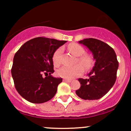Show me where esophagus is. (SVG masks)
I'll return each instance as SVG.
<instances>
[{
    "label": "esophagus",
    "mask_w": 131,
    "mask_h": 131,
    "mask_svg": "<svg viewBox=\"0 0 131 131\" xmlns=\"http://www.w3.org/2000/svg\"><path fill=\"white\" fill-rule=\"evenodd\" d=\"M63 82H72V80H70V79H63Z\"/></svg>",
    "instance_id": "34e87169"
}]
</instances>
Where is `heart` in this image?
Listing matches in <instances>:
<instances>
[{
	"label": "heart",
	"mask_w": 131,
	"mask_h": 131,
	"mask_svg": "<svg viewBox=\"0 0 131 131\" xmlns=\"http://www.w3.org/2000/svg\"><path fill=\"white\" fill-rule=\"evenodd\" d=\"M68 48L71 53L73 54L75 56H79L77 58V61L86 69H89L92 67V58L88 54H84L85 53V49L82 46L78 43H72L68 46ZM62 52H63V48L59 47L54 53L52 60L55 66H59L60 64V58ZM83 72H84L83 67L80 64H77L72 67H68V66L62 67L57 71V74L58 76L62 78L71 79L75 77L81 75Z\"/></svg>",
	"instance_id": "obj_1"
}]
</instances>
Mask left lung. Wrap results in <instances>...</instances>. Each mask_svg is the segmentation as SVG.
I'll return each mask as SVG.
<instances>
[{
  "mask_svg": "<svg viewBox=\"0 0 131 131\" xmlns=\"http://www.w3.org/2000/svg\"><path fill=\"white\" fill-rule=\"evenodd\" d=\"M92 52L95 64L88 79H79L80 88L77 95L85 100L101 98L113 86L117 79L118 62L115 51L107 43L89 38L79 41Z\"/></svg>",
  "mask_w": 131,
  "mask_h": 131,
  "instance_id": "obj_1",
  "label": "left lung"
}]
</instances>
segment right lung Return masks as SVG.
<instances>
[{"label": "right lung", "mask_w": 131, "mask_h": 131, "mask_svg": "<svg viewBox=\"0 0 131 131\" xmlns=\"http://www.w3.org/2000/svg\"><path fill=\"white\" fill-rule=\"evenodd\" d=\"M66 40L37 37L25 42L16 52L11 74L18 93L28 101L42 103L57 92L61 78H55L52 56ZM47 74L46 78L42 75Z\"/></svg>", "instance_id": "obj_1"}]
</instances>
